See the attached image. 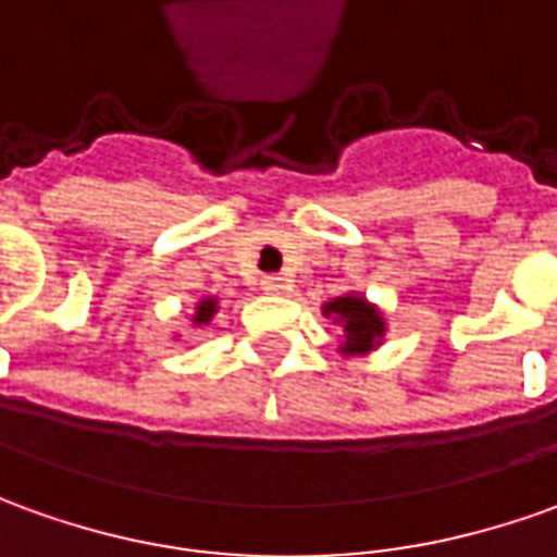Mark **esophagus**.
Instances as JSON below:
<instances>
[{
    "instance_id": "1",
    "label": "esophagus",
    "mask_w": 557,
    "mask_h": 557,
    "mask_svg": "<svg viewBox=\"0 0 557 557\" xmlns=\"http://www.w3.org/2000/svg\"><path fill=\"white\" fill-rule=\"evenodd\" d=\"M262 289H264V293H271V295H283V293H289V289H293V283H289L286 277H264Z\"/></svg>"
}]
</instances>
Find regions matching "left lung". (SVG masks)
Here are the masks:
<instances>
[{
    "mask_svg": "<svg viewBox=\"0 0 557 557\" xmlns=\"http://www.w3.org/2000/svg\"><path fill=\"white\" fill-rule=\"evenodd\" d=\"M323 313L332 317L338 326H342V350L344 357H362L374 347L384 344V335H387V320L377 305H372L366 295L359 293H344L338 298H332L323 305Z\"/></svg>",
    "mask_w": 557,
    "mask_h": 557,
    "instance_id": "8db88e82",
    "label": "left lung"
}]
</instances>
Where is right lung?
<instances>
[{
    "label": "right lung",
    "instance_id": "right-lung-1",
    "mask_svg": "<svg viewBox=\"0 0 557 557\" xmlns=\"http://www.w3.org/2000/svg\"><path fill=\"white\" fill-rule=\"evenodd\" d=\"M215 313H219V298H213V295L200 298L195 305V313H191V326H210Z\"/></svg>",
    "mask_w": 557,
    "mask_h": 557
}]
</instances>
